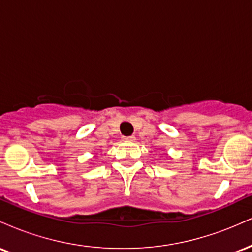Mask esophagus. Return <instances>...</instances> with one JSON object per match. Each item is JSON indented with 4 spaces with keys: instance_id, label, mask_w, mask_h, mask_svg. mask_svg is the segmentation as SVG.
I'll return each mask as SVG.
<instances>
[{
    "instance_id": "1",
    "label": "esophagus",
    "mask_w": 252,
    "mask_h": 252,
    "mask_svg": "<svg viewBox=\"0 0 252 252\" xmlns=\"http://www.w3.org/2000/svg\"><path fill=\"white\" fill-rule=\"evenodd\" d=\"M122 141H124V142H134L135 136H123Z\"/></svg>"
}]
</instances>
